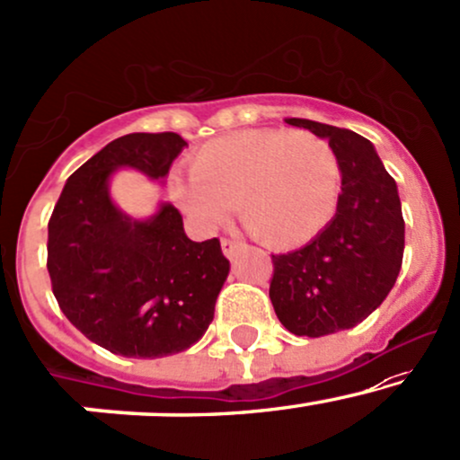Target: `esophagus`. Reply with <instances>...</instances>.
Here are the masks:
<instances>
[{"mask_svg":"<svg viewBox=\"0 0 460 460\" xmlns=\"http://www.w3.org/2000/svg\"><path fill=\"white\" fill-rule=\"evenodd\" d=\"M220 246H222V253H225L226 260H235V257H238L242 251L246 249V244H242V242H238V240H222Z\"/></svg>","mask_w":460,"mask_h":460,"instance_id":"obj_1","label":"esophagus"}]
</instances>
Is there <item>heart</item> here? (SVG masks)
<instances>
[{
    "label": "heart",
    "instance_id": "b5f03b06",
    "mask_svg": "<svg viewBox=\"0 0 460 460\" xmlns=\"http://www.w3.org/2000/svg\"><path fill=\"white\" fill-rule=\"evenodd\" d=\"M341 161L307 130L251 128L214 139L190 159V179L172 176L176 205L216 229L238 205L244 229L261 244L290 251L307 244L334 218Z\"/></svg>",
    "mask_w": 460,
    "mask_h": 460
}]
</instances>
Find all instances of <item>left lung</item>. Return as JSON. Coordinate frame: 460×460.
<instances>
[{
	"label": "left lung",
	"mask_w": 460,
	"mask_h": 460,
	"mask_svg": "<svg viewBox=\"0 0 460 460\" xmlns=\"http://www.w3.org/2000/svg\"><path fill=\"white\" fill-rule=\"evenodd\" d=\"M284 122L330 141L341 161V199L330 225L301 249L272 255L277 319L295 336L319 338L356 327L395 286L403 257L402 203L369 139L312 119Z\"/></svg>",
	"instance_id": "8db88e82"
}]
</instances>
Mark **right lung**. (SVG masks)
<instances>
[{"instance_id":"obj_1","label":"right lung","mask_w":460,"mask_h":460,"mask_svg":"<svg viewBox=\"0 0 460 460\" xmlns=\"http://www.w3.org/2000/svg\"><path fill=\"white\" fill-rule=\"evenodd\" d=\"M188 146L176 133L113 139L69 176L48 225V270L60 310L95 345L124 358L190 349L214 321L229 260L218 238L191 242L161 200L133 218L111 196L118 170L164 183Z\"/></svg>"}]
</instances>
